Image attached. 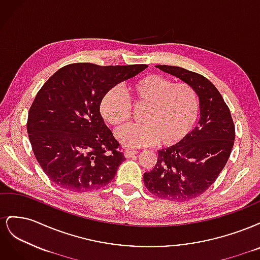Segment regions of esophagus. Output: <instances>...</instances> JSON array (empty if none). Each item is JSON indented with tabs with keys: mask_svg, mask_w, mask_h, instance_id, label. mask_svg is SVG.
Returning <instances> with one entry per match:
<instances>
[{
	"mask_svg": "<svg viewBox=\"0 0 260 260\" xmlns=\"http://www.w3.org/2000/svg\"><path fill=\"white\" fill-rule=\"evenodd\" d=\"M139 152L136 151V149H125L124 151V156L127 157V158H130V157H133L135 155H137Z\"/></svg>",
	"mask_w": 260,
	"mask_h": 260,
	"instance_id": "34e87169",
	"label": "esophagus"
}]
</instances>
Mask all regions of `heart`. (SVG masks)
<instances>
[{
  "label": "heart",
  "mask_w": 260,
  "mask_h": 260,
  "mask_svg": "<svg viewBox=\"0 0 260 260\" xmlns=\"http://www.w3.org/2000/svg\"><path fill=\"white\" fill-rule=\"evenodd\" d=\"M129 90L135 104L145 108L142 123L125 124L116 131L123 146H151L158 140L161 145L171 146L190 133L199 116V100L191 85L148 75L136 80ZM100 111L108 123L118 125L130 117L131 104L118 86H112L102 98Z\"/></svg>",
  "instance_id": "heart-1"
}]
</instances>
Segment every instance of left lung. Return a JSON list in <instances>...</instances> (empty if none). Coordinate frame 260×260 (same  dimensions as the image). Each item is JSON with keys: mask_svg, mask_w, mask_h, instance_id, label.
Returning <instances> with one entry per match:
<instances>
[{"mask_svg": "<svg viewBox=\"0 0 260 260\" xmlns=\"http://www.w3.org/2000/svg\"><path fill=\"white\" fill-rule=\"evenodd\" d=\"M191 85L200 100V121L188 135L166 149H159L144 184L160 199L183 202L198 198L215 182L229 159L235 139L230 109L207 78L177 66L157 65Z\"/></svg>", "mask_w": 260, "mask_h": 260, "instance_id": "1", "label": "left lung"}]
</instances>
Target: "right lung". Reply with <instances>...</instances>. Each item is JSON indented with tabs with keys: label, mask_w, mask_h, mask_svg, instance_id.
<instances>
[{
	"label": "right lung",
	"mask_w": 260,
	"mask_h": 260,
	"mask_svg": "<svg viewBox=\"0 0 260 260\" xmlns=\"http://www.w3.org/2000/svg\"><path fill=\"white\" fill-rule=\"evenodd\" d=\"M146 67L76 62L43 84L29 109L27 131L38 162L54 183L86 192L114 179L124 156L101 116V100Z\"/></svg>",
	"instance_id": "add662e5"
}]
</instances>
